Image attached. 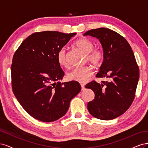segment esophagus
<instances>
[{
    "label": "esophagus",
    "mask_w": 148,
    "mask_h": 148,
    "mask_svg": "<svg viewBox=\"0 0 148 148\" xmlns=\"http://www.w3.org/2000/svg\"><path fill=\"white\" fill-rule=\"evenodd\" d=\"M81 88H82V90H84V85L83 84H81Z\"/></svg>",
    "instance_id": "34e87169"
}]
</instances>
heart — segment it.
<instances>
[{
	"label": "heart",
	"mask_w": 148,
	"mask_h": 148,
	"mask_svg": "<svg viewBox=\"0 0 148 148\" xmlns=\"http://www.w3.org/2000/svg\"><path fill=\"white\" fill-rule=\"evenodd\" d=\"M78 49L86 53V60L90 62L95 66H100L104 57V52L99 47H94L95 44L87 38H81L75 42ZM58 63L61 66H66L68 62L66 59V51L64 48L60 49L57 54ZM92 69L91 66L77 67L67 74V78L71 81L84 83L87 82L92 75Z\"/></svg>",
	"instance_id": "1"
}]
</instances>
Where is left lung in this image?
I'll return each mask as SVG.
<instances>
[{
    "mask_svg": "<svg viewBox=\"0 0 148 148\" xmlns=\"http://www.w3.org/2000/svg\"><path fill=\"white\" fill-rule=\"evenodd\" d=\"M84 36L99 39L104 52V61L97 78H107V81L89 83L95 94L89 102L88 109L93 117L109 120L123 114L135 99L140 70L132 47L122 35L105 28L88 31Z\"/></svg>",
    "mask_w": 148,
    "mask_h": 148,
    "instance_id": "left-lung-1",
    "label": "left lung"
}]
</instances>
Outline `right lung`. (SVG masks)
Here are the masks:
<instances>
[{"mask_svg": "<svg viewBox=\"0 0 148 148\" xmlns=\"http://www.w3.org/2000/svg\"><path fill=\"white\" fill-rule=\"evenodd\" d=\"M76 34L51 31L33 33L13 55V94L26 112L41 122H51L63 117L71 99L81 91L77 82H59L65 73L58 63L57 52Z\"/></svg>", "mask_w": 148, "mask_h": 148, "instance_id": "obj_1", "label": "right lung"}]
</instances>
